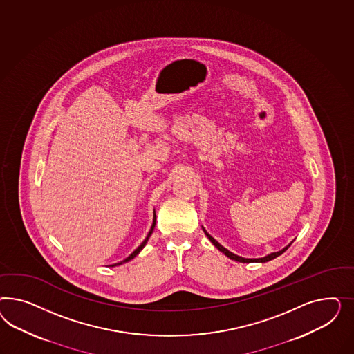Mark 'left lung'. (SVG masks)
<instances>
[{"mask_svg":"<svg viewBox=\"0 0 354 354\" xmlns=\"http://www.w3.org/2000/svg\"><path fill=\"white\" fill-rule=\"evenodd\" d=\"M203 230H204L205 235L207 236V239L213 243V245H214L218 250H221L225 256H227L228 258H231V259H234L236 262H243V263H250V262H258V263H265V262H268V261H271V259H274V258L279 257L280 254H283L288 248L290 247V244L293 243V241H290V244L287 245V247L283 248L281 250H279V252H274V253H270L268 256H265V257L262 258H244L240 257V256H237L235 253H232V252H230L228 249H225L223 245H221L216 240H215L214 237L212 235H209L207 232H206V230H205L204 227H203Z\"/></svg>","mask_w":354,"mask_h":354,"instance_id":"left-lung-1","label":"left lung"}]
</instances>
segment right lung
<instances>
[{
    "label": "right lung",
    "instance_id": "obj_1",
    "mask_svg": "<svg viewBox=\"0 0 354 354\" xmlns=\"http://www.w3.org/2000/svg\"><path fill=\"white\" fill-rule=\"evenodd\" d=\"M156 221H157V216H156V212H154V215H153V223H151V227H150L149 232H148V235L147 237L144 239V241L140 244L139 247L136 248L131 254H129V257L126 258V259H123V261H120L118 263H114V265H110L111 268H114V266H120V265H123V263H126V262H129L131 259H133V258L136 257L138 254H139L140 252L142 250V248L147 245V243H148V240H149L150 235L153 234V230H154V227H156Z\"/></svg>",
    "mask_w": 354,
    "mask_h": 354
}]
</instances>
